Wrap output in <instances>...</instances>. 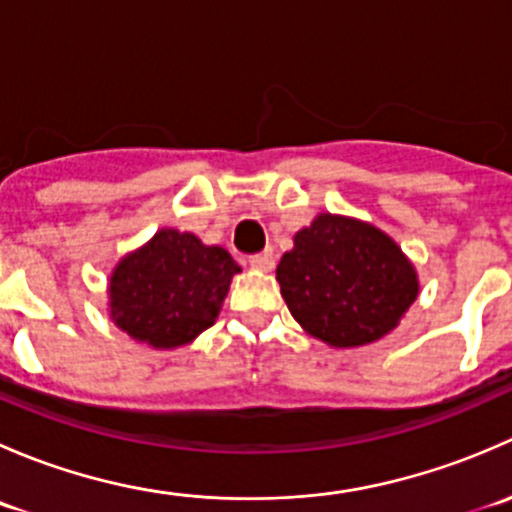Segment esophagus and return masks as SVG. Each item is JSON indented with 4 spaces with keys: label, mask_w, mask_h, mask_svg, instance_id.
Listing matches in <instances>:
<instances>
[{
    "label": "esophagus",
    "mask_w": 512,
    "mask_h": 512,
    "mask_svg": "<svg viewBox=\"0 0 512 512\" xmlns=\"http://www.w3.org/2000/svg\"><path fill=\"white\" fill-rule=\"evenodd\" d=\"M250 267L252 270H260V272H270L275 267V257L270 252H257V255L250 257Z\"/></svg>",
    "instance_id": "esophagus-1"
}]
</instances>
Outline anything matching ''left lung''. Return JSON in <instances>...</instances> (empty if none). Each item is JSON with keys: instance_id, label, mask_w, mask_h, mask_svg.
Masks as SVG:
<instances>
[{"instance_id": "1", "label": "left lung", "mask_w": 512, "mask_h": 512, "mask_svg": "<svg viewBox=\"0 0 512 512\" xmlns=\"http://www.w3.org/2000/svg\"><path fill=\"white\" fill-rule=\"evenodd\" d=\"M277 282L292 317L332 347L381 339L418 294L414 267L389 235L329 213L294 235Z\"/></svg>"}]
</instances>
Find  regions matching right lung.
Returning a JSON list of instances; mask_svg holds the SVG:
<instances>
[{
    "instance_id": "obj_1",
    "label": "right lung",
    "mask_w": 512,
    "mask_h": 512,
    "mask_svg": "<svg viewBox=\"0 0 512 512\" xmlns=\"http://www.w3.org/2000/svg\"><path fill=\"white\" fill-rule=\"evenodd\" d=\"M237 262L190 232L160 230L123 257L111 277V317L123 332L156 349L188 344L220 314Z\"/></svg>"
}]
</instances>
